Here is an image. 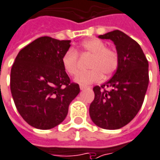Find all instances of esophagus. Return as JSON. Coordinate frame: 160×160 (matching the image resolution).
<instances>
[{"mask_svg":"<svg viewBox=\"0 0 160 160\" xmlns=\"http://www.w3.org/2000/svg\"><path fill=\"white\" fill-rule=\"evenodd\" d=\"M86 88H87V86H85V85H80V90H82V91L85 90Z\"/></svg>","mask_w":160,"mask_h":160,"instance_id":"1","label":"esophagus"}]
</instances>
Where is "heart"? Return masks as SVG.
Returning a JSON list of instances; mask_svg holds the SVG:
<instances>
[{
  "label": "heart",
  "instance_id": "obj_1",
  "mask_svg": "<svg viewBox=\"0 0 160 160\" xmlns=\"http://www.w3.org/2000/svg\"><path fill=\"white\" fill-rule=\"evenodd\" d=\"M92 57L89 69L79 73L75 81L82 85L99 82L103 75L111 76L115 72L119 63L118 53L114 48H108L106 43L98 38H91L82 42L77 50L69 48L62 57V67L69 76H76L78 72V53Z\"/></svg>",
  "mask_w": 160,
  "mask_h": 160
}]
</instances>
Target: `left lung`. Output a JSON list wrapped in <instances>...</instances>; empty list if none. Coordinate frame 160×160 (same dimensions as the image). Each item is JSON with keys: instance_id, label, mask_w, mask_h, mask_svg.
I'll use <instances>...</instances> for the list:
<instances>
[{"instance_id": "1", "label": "left lung", "mask_w": 160, "mask_h": 160, "mask_svg": "<svg viewBox=\"0 0 160 160\" xmlns=\"http://www.w3.org/2000/svg\"><path fill=\"white\" fill-rule=\"evenodd\" d=\"M98 37L114 42L119 63L108 82L93 88L90 116L99 127L116 130L129 124L140 110L149 83L148 61L139 44L124 32L114 30ZM107 87L112 89L107 91Z\"/></svg>"}]
</instances>
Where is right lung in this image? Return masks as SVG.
I'll return each instance as SVG.
<instances>
[{
  "mask_svg": "<svg viewBox=\"0 0 160 160\" xmlns=\"http://www.w3.org/2000/svg\"><path fill=\"white\" fill-rule=\"evenodd\" d=\"M69 40L42 36L18 53L10 73L15 107L29 125L41 130L62 123L79 85L71 82L62 64Z\"/></svg>",
  "mask_w": 160,
  "mask_h": 160,
  "instance_id": "right-lung-1",
  "label": "right lung"
}]
</instances>
